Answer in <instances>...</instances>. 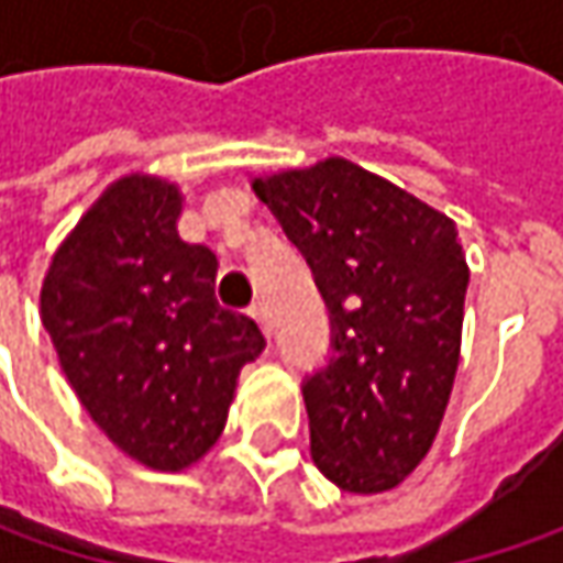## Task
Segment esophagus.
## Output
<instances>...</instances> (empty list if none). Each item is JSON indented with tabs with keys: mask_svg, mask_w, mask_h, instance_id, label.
Instances as JSON below:
<instances>
[{
	"mask_svg": "<svg viewBox=\"0 0 563 563\" xmlns=\"http://www.w3.org/2000/svg\"><path fill=\"white\" fill-rule=\"evenodd\" d=\"M250 316H253V319H256V322H260V329H263V335L269 338V310H266V307H263V303H253V307H250Z\"/></svg>",
	"mask_w": 563,
	"mask_h": 563,
	"instance_id": "esophagus-1",
	"label": "esophagus"
}]
</instances>
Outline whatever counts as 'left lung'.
Instances as JSON below:
<instances>
[{
	"label": "left lung",
	"mask_w": 563,
	"mask_h": 563,
	"mask_svg": "<svg viewBox=\"0 0 563 563\" xmlns=\"http://www.w3.org/2000/svg\"><path fill=\"white\" fill-rule=\"evenodd\" d=\"M253 190L332 310L335 354L303 385L313 464L341 492H391L435 442L461 363L457 222L341 156L260 175Z\"/></svg>",
	"instance_id": "8db88e82"
}]
</instances>
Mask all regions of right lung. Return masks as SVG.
Here are the masks:
<instances>
[{
	"instance_id": "1",
	"label": "right lung",
	"mask_w": 563,
	"mask_h": 563,
	"mask_svg": "<svg viewBox=\"0 0 563 563\" xmlns=\"http://www.w3.org/2000/svg\"><path fill=\"white\" fill-rule=\"evenodd\" d=\"M181 187L131 172L55 247L40 319L80 407L131 461L181 473L225 432L266 338L216 300L219 256L178 234Z\"/></svg>"
}]
</instances>
